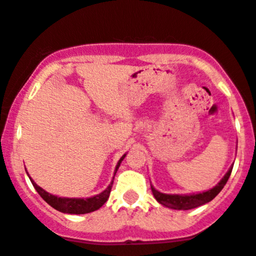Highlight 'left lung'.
Here are the masks:
<instances>
[{"label":"left lung","instance_id":"obj_1","mask_svg":"<svg viewBox=\"0 0 256 256\" xmlns=\"http://www.w3.org/2000/svg\"><path fill=\"white\" fill-rule=\"evenodd\" d=\"M231 172H232V166L228 169V173L224 176V178L214 188L202 193H193V194H166V193H162L158 190H155L152 184L150 186H152V192L154 194L155 200L160 204H163V206L172 210H192L196 208V207L202 206L204 204H208L210 200H214L221 192L222 188L225 187L226 182L230 178Z\"/></svg>","mask_w":256,"mask_h":256}]
</instances>
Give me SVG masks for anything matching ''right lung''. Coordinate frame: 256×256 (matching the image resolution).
Returning a JSON list of instances; mask_svg holds the SVG:
<instances>
[{
	"label": "right lung",
	"instance_id": "right-lung-1",
	"mask_svg": "<svg viewBox=\"0 0 256 256\" xmlns=\"http://www.w3.org/2000/svg\"><path fill=\"white\" fill-rule=\"evenodd\" d=\"M126 156V154H124L121 156V159L117 162V166L114 168V174H116L117 169L120 166L121 162L124 160V158ZM30 178V176H28ZM31 183L34 186V188L36 190V192L39 193L40 197L46 202L48 204L56 208V211L63 212V214H90V212L96 211L98 210L100 207L104 206L106 204V200H108L110 193H111L112 184H114V179L111 180V183L108 184V187L101 192L100 194H96L93 197L90 198H66V197H58V196H54L52 193L46 192V190H42V187L36 184V183L30 178Z\"/></svg>",
	"mask_w": 256,
	"mask_h": 256
}]
</instances>
